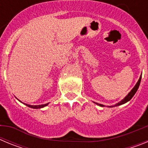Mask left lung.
<instances>
[{"label":"left lung","instance_id":"obj_1","mask_svg":"<svg viewBox=\"0 0 148 148\" xmlns=\"http://www.w3.org/2000/svg\"><path fill=\"white\" fill-rule=\"evenodd\" d=\"M141 78H142V75H141L140 78H139V79H138V82H137V83H136V85H135V87H134L133 89H132L131 91H130V92L127 94V95H126V97H125V99H122V100H121V101H119V103H117V104H115L114 106H110V108H113V107H116V106L121 105V104H125V103L127 102L128 101H130V99H131L132 98H133V95H135V93H136V92L137 90H138V87H139V84H140V82H141ZM96 104H97V103H96ZM98 104V105L101 106V107H104V105H103V104Z\"/></svg>","mask_w":148,"mask_h":148}]
</instances>
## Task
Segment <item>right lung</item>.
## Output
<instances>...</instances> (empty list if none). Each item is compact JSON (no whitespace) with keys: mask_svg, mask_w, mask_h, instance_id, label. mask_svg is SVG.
I'll return each instance as SVG.
<instances>
[{"mask_svg":"<svg viewBox=\"0 0 148 148\" xmlns=\"http://www.w3.org/2000/svg\"><path fill=\"white\" fill-rule=\"evenodd\" d=\"M26 105L28 106L29 108H34V109H39V108H42L45 106L47 105L48 104H41V105H30V104H25Z\"/></svg>","mask_w":148,"mask_h":148,"instance_id":"1","label":"right lung"}]
</instances>
